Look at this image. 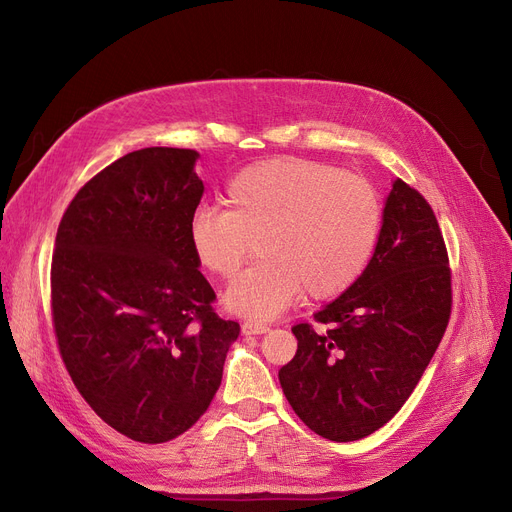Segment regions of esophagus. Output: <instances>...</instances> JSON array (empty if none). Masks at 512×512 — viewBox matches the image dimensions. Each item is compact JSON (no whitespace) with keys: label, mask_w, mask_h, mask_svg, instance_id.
<instances>
[{"label":"esophagus","mask_w":512,"mask_h":512,"mask_svg":"<svg viewBox=\"0 0 512 512\" xmlns=\"http://www.w3.org/2000/svg\"><path fill=\"white\" fill-rule=\"evenodd\" d=\"M267 328L265 324H255V321H245V324H242V334L245 336H255V334H265Z\"/></svg>","instance_id":"34e87169"}]
</instances>
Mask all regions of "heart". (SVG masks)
Listing matches in <instances>:
<instances>
[{
	"label": "heart",
	"instance_id": "1",
	"mask_svg": "<svg viewBox=\"0 0 512 512\" xmlns=\"http://www.w3.org/2000/svg\"><path fill=\"white\" fill-rule=\"evenodd\" d=\"M224 203L195 209L188 242L201 267L224 280L255 242L259 261L224 297L230 311L251 319L284 313L303 290L313 301L340 297L365 274L384 228L382 197L369 180L299 157L240 170Z\"/></svg>",
	"mask_w": 512,
	"mask_h": 512
}]
</instances>
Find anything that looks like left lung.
I'll list each match as a JSON object with an SVG mask.
<instances>
[{"mask_svg": "<svg viewBox=\"0 0 512 512\" xmlns=\"http://www.w3.org/2000/svg\"><path fill=\"white\" fill-rule=\"evenodd\" d=\"M452 309L448 251L436 213L400 178L375 255L359 282L297 324V355L278 378L321 438L355 442L386 425L432 361Z\"/></svg>", "mask_w": 512, "mask_h": 512, "instance_id": "left-lung-1", "label": "left lung"}]
</instances>
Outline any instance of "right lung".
<instances>
[{
    "label": "right lung",
    "instance_id": "1",
    "mask_svg": "<svg viewBox=\"0 0 512 512\" xmlns=\"http://www.w3.org/2000/svg\"><path fill=\"white\" fill-rule=\"evenodd\" d=\"M193 149L147 147L70 201L51 257V317L78 392L116 432L164 444L207 411L238 338L188 242L205 186Z\"/></svg>",
    "mask_w": 512,
    "mask_h": 512
}]
</instances>
